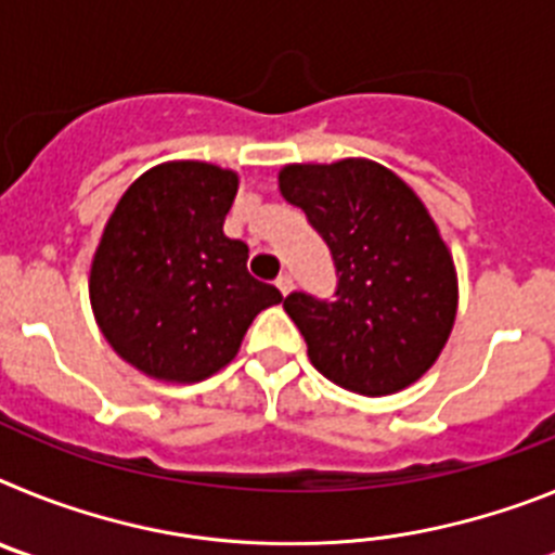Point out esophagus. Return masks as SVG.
<instances>
[{
  "label": "esophagus",
  "mask_w": 555,
  "mask_h": 555,
  "mask_svg": "<svg viewBox=\"0 0 555 555\" xmlns=\"http://www.w3.org/2000/svg\"><path fill=\"white\" fill-rule=\"evenodd\" d=\"M274 286L281 288V294L283 297H286L288 292H292L294 288V281H292V274H281V278H278V281H274Z\"/></svg>",
  "instance_id": "esophagus-1"
}]
</instances>
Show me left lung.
I'll return each instance as SVG.
<instances>
[{"label":"left lung","mask_w":555,"mask_h":555,"mask_svg":"<svg viewBox=\"0 0 555 555\" xmlns=\"http://www.w3.org/2000/svg\"><path fill=\"white\" fill-rule=\"evenodd\" d=\"M286 203L306 210L336 263V300L294 292L283 308L311 364L364 397L409 389L448 345L459 311L455 263L425 203L366 158L288 164Z\"/></svg>","instance_id":"1"}]
</instances>
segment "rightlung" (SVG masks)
<instances>
[{"label":"right lung","mask_w":555,"mask_h":555,"mask_svg":"<svg viewBox=\"0 0 555 555\" xmlns=\"http://www.w3.org/2000/svg\"><path fill=\"white\" fill-rule=\"evenodd\" d=\"M233 169L169 160L144 171L113 208L88 274L107 345L164 384L217 375L281 292L247 272L249 249L224 235Z\"/></svg>","instance_id":"add662e5"}]
</instances>
